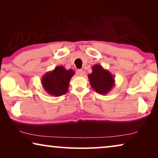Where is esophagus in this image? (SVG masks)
<instances>
[{
    "label": "esophagus",
    "mask_w": 158,
    "mask_h": 158,
    "mask_svg": "<svg viewBox=\"0 0 158 158\" xmlns=\"http://www.w3.org/2000/svg\"><path fill=\"white\" fill-rule=\"evenodd\" d=\"M76 73H77V75H78V76H83V70H77Z\"/></svg>",
    "instance_id": "obj_1"
}]
</instances>
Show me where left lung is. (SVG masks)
Instances as JSON below:
<instances>
[{
  "mask_svg": "<svg viewBox=\"0 0 158 158\" xmlns=\"http://www.w3.org/2000/svg\"><path fill=\"white\" fill-rule=\"evenodd\" d=\"M92 70L88 75V78L93 89L98 94H107L115 85L114 76L99 64H94Z\"/></svg>",
  "mask_w": 158,
  "mask_h": 158,
  "instance_id": "8db88e82",
  "label": "left lung"
}]
</instances>
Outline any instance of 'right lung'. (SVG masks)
<instances>
[{"mask_svg":"<svg viewBox=\"0 0 158 158\" xmlns=\"http://www.w3.org/2000/svg\"><path fill=\"white\" fill-rule=\"evenodd\" d=\"M74 74L72 69L66 70L63 66H57L53 70L45 73L41 83L47 94L58 97L68 91L70 81Z\"/></svg>","mask_w":158,"mask_h":158,"instance_id":"obj_1","label":"right lung"}]
</instances>
